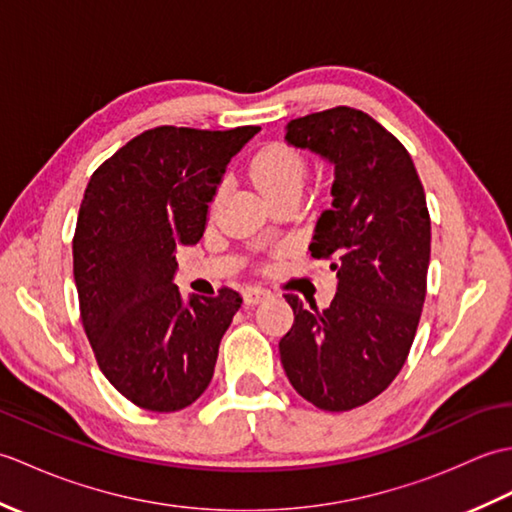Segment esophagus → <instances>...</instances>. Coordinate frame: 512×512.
<instances>
[{
    "instance_id": "1",
    "label": "esophagus",
    "mask_w": 512,
    "mask_h": 512,
    "mask_svg": "<svg viewBox=\"0 0 512 512\" xmlns=\"http://www.w3.org/2000/svg\"><path fill=\"white\" fill-rule=\"evenodd\" d=\"M266 297H270V292L259 288V286H250L244 290V303L246 306H257V303H262Z\"/></svg>"
}]
</instances>
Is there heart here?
Segmentation results:
<instances>
[{
	"mask_svg": "<svg viewBox=\"0 0 512 512\" xmlns=\"http://www.w3.org/2000/svg\"><path fill=\"white\" fill-rule=\"evenodd\" d=\"M306 173V158L295 147L284 143L266 145L250 162V178L266 198H275L281 193H299Z\"/></svg>",
	"mask_w": 512,
	"mask_h": 512,
	"instance_id": "heart-1",
	"label": "heart"
}]
</instances>
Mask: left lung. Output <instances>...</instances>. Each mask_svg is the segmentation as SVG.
<instances>
[{"mask_svg": "<svg viewBox=\"0 0 512 512\" xmlns=\"http://www.w3.org/2000/svg\"><path fill=\"white\" fill-rule=\"evenodd\" d=\"M286 143L334 167L310 255L330 262L336 295L321 312L286 295L295 323L279 341L281 365L314 407L350 411L383 394L407 361L427 295V198L407 149L361 110L295 118Z\"/></svg>", "mask_w": 512, "mask_h": 512, "instance_id": "left-lung-1", "label": "left lung"}]
</instances>
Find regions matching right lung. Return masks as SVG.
Returning a JSON list of instances; mask_svg holds the SVG:
<instances>
[{"label":"right lung","instance_id":"right-lung-1","mask_svg":"<svg viewBox=\"0 0 512 512\" xmlns=\"http://www.w3.org/2000/svg\"><path fill=\"white\" fill-rule=\"evenodd\" d=\"M259 127H156L94 171L72 257L81 321L105 378L134 405L171 413L209 387L242 297L184 299L176 250L195 246L226 165Z\"/></svg>","mask_w":512,"mask_h":512}]
</instances>
